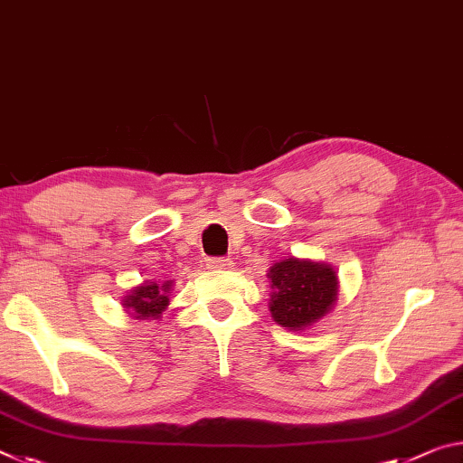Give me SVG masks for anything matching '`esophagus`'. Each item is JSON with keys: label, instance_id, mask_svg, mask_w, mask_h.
Masks as SVG:
<instances>
[{"label": "esophagus", "instance_id": "34e87169", "mask_svg": "<svg viewBox=\"0 0 463 463\" xmlns=\"http://www.w3.org/2000/svg\"><path fill=\"white\" fill-rule=\"evenodd\" d=\"M232 267H233L232 259H209L207 260V269H211V270H225Z\"/></svg>", "mask_w": 463, "mask_h": 463}]
</instances>
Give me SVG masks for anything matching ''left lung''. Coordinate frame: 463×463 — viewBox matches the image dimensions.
Segmentation results:
<instances>
[{"mask_svg":"<svg viewBox=\"0 0 463 463\" xmlns=\"http://www.w3.org/2000/svg\"><path fill=\"white\" fill-rule=\"evenodd\" d=\"M272 320L287 330H306L330 312L338 295V277L330 264L285 259L269 269Z\"/></svg>","mask_w":463,"mask_h":463,"instance_id":"1","label":"left lung"}]
</instances>
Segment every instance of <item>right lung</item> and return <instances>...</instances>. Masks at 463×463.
<instances>
[{
	"label": "right lung",
	"instance_id": "1",
	"mask_svg": "<svg viewBox=\"0 0 463 463\" xmlns=\"http://www.w3.org/2000/svg\"><path fill=\"white\" fill-rule=\"evenodd\" d=\"M172 291V281L154 283L146 281L139 287H133L128 295H125L123 306L127 312L137 320H160V316L168 307V293Z\"/></svg>",
	"mask_w": 463,
	"mask_h": 463
}]
</instances>
